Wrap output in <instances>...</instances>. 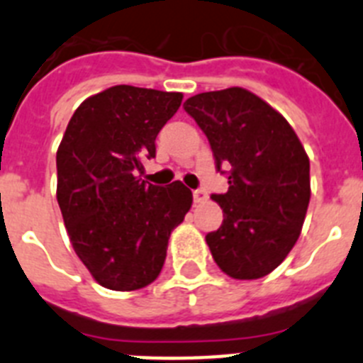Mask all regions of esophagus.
Here are the masks:
<instances>
[{
  "mask_svg": "<svg viewBox=\"0 0 363 363\" xmlns=\"http://www.w3.org/2000/svg\"><path fill=\"white\" fill-rule=\"evenodd\" d=\"M192 196H194V201H196V203H201V201H205L207 198H209L203 189H196V191L192 192Z\"/></svg>",
  "mask_w": 363,
  "mask_h": 363,
  "instance_id": "obj_1",
  "label": "esophagus"
}]
</instances>
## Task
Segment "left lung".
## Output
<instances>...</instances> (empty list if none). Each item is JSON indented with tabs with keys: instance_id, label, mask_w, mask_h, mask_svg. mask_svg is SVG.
Listing matches in <instances>:
<instances>
[{
	"instance_id": "obj_1",
	"label": "left lung",
	"mask_w": 363,
	"mask_h": 363,
	"mask_svg": "<svg viewBox=\"0 0 363 363\" xmlns=\"http://www.w3.org/2000/svg\"><path fill=\"white\" fill-rule=\"evenodd\" d=\"M205 133L229 191L213 194L223 223L205 236L234 280L272 272L300 236L311 200L309 158L287 120L242 86L201 92L184 104Z\"/></svg>"
}]
</instances>
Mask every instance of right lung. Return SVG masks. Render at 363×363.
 Instances as JSON below:
<instances>
[{
    "mask_svg": "<svg viewBox=\"0 0 363 363\" xmlns=\"http://www.w3.org/2000/svg\"><path fill=\"white\" fill-rule=\"evenodd\" d=\"M182 92L116 85L86 98L57 147V203L74 251L96 281L136 291L158 278L174 227L192 205L182 182L138 178Z\"/></svg>",
    "mask_w": 363,
    "mask_h": 363,
    "instance_id": "right-lung-1",
    "label": "right lung"
}]
</instances>
